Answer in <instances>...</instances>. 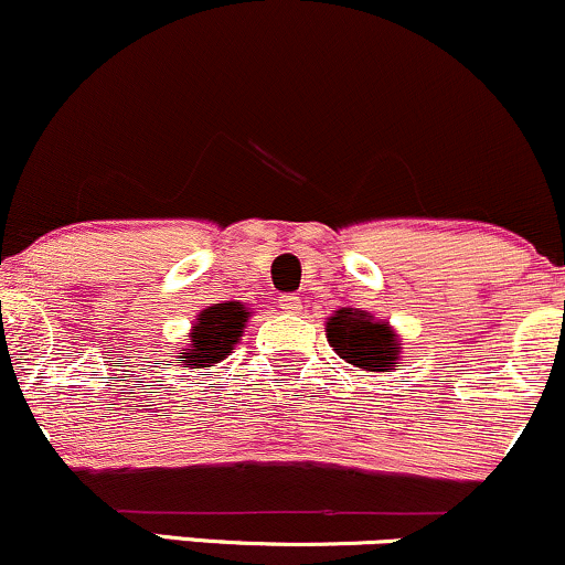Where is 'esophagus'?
Instances as JSON below:
<instances>
[{
  "label": "esophagus",
  "instance_id": "34e87169",
  "mask_svg": "<svg viewBox=\"0 0 565 565\" xmlns=\"http://www.w3.org/2000/svg\"><path fill=\"white\" fill-rule=\"evenodd\" d=\"M277 303H280V309H285V312H301L303 309V301H301V296H296V294H285V296H280V299H277Z\"/></svg>",
  "mask_w": 565,
  "mask_h": 565
}]
</instances>
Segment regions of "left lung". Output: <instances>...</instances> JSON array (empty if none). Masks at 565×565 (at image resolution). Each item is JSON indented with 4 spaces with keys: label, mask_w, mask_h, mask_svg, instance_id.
<instances>
[{
    "label": "left lung",
    "mask_w": 565,
    "mask_h": 565,
    "mask_svg": "<svg viewBox=\"0 0 565 565\" xmlns=\"http://www.w3.org/2000/svg\"><path fill=\"white\" fill-rule=\"evenodd\" d=\"M326 339L344 363L363 371H397L401 335L390 322L376 320L363 309L341 307L328 317Z\"/></svg>",
    "instance_id": "left-lung-1"
}]
</instances>
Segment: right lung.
<instances>
[{"mask_svg": "<svg viewBox=\"0 0 565 565\" xmlns=\"http://www.w3.org/2000/svg\"><path fill=\"white\" fill-rule=\"evenodd\" d=\"M250 309L243 301H224L202 309L198 320L192 322L189 344L181 347L175 358H183V367H211L234 350L243 339L245 326L250 320Z\"/></svg>", "mask_w": 565, "mask_h": 565, "instance_id": "add662e5", "label": "right lung"}]
</instances>
